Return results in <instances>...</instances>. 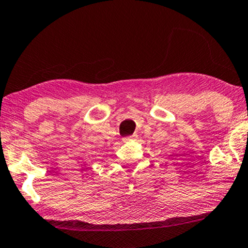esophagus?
<instances>
[{
  "instance_id": "obj_1",
  "label": "esophagus",
  "mask_w": 248,
  "mask_h": 248,
  "mask_svg": "<svg viewBox=\"0 0 248 248\" xmlns=\"http://www.w3.org/2000/svg\"><path fill=\"white\" fill-rule=\"evenodd\" d=\"M135 136H128V137H124V142H130L131 140H134Z\"/></svg>"
}]
</instances>
